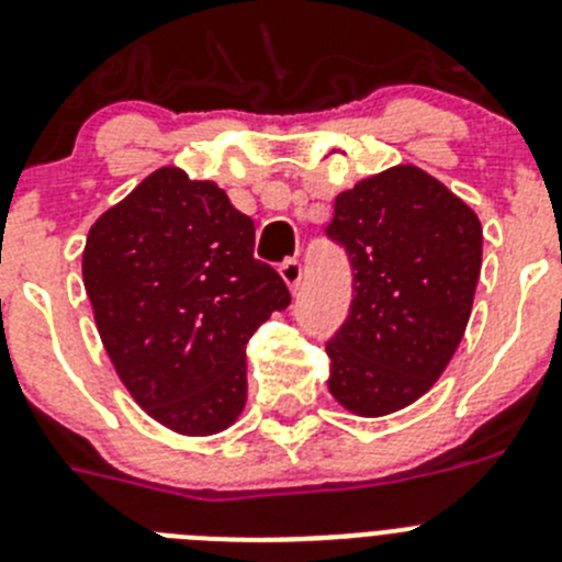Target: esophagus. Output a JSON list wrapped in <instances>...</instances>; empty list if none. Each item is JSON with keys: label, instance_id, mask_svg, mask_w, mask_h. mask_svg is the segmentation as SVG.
<instances>
[{"label": "esophagus", "instance_id": "esophagus-1", "mask_svg": "<svg viewBox=\"0 0 562 562\" xmlns=\"http://www.w3.org/2000/svg\"><path fill=\"white\" fill-rule=\"evenodd\" d=\"M278 272H281V278H284V284L290 286L292 292H295L297 284H301V276H303L301 261H297V259H286L284 265L278 267Z\"/></svg>", "mask_w": 562, "mask_h": 562}]
</instances>
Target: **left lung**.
<instances>
[{
  "mask_svg": "<svg viewBox=\"0 0 562 562\" xmlns=\"http://www.w3.org/2000/svg\"><path fill=\"white\" fill-rule=\"evenodd\" d=\"M328 239L353 270L348 321L326 342L328 390L382 418L429 393L454 357L482 270V223L424 169L401 164L337 194Z\"/></svg>",
  "mask_w": 562,
  "mask_h": 562,
  "instance_id": "1",
  "label": "left lung"
}]
</instances>
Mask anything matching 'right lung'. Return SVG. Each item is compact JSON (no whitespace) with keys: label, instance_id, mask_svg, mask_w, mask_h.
Masks as SVG:
<instances>
[{"label":"right lung","instance_id":"add662e5","mask_svg":"<svg viewBox=\"0 0 562 562\" xmlns=\"http://www.w3.org/2000/svg\"><path fill=\"white\" fill-rule=\"evenodd\" d=\"M254 220L214 180L161 167L89 231L82 284L127 393L178 435L228 429L247 398L245 345L290 306L254 259Z\"/></svg>","mask_w":562,"mask_h":562}]
</instances>
